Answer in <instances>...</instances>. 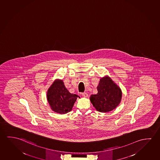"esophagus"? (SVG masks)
I'll return each mask as SVG.
<instances>
[{
	"label": "esophagus",
	"instance_id": "esophagus-1",
	"mask_svg": "<svg viewBox=\"0 0 160 160\" xmlns=\"http://www.w3.org/2000/svg\"><path fill=\"white\" fill-rule=\"evenodd\" d=\"M82 96H84V97H85V98H86V97H88V93H86V92H83V93H82Z\"/></svg>",
	"mask_w": 160,
	"mask_h": 160
}]
</instances>
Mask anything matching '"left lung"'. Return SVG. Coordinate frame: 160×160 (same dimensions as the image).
Listing matches in <instances>:
<instances>
[{
    "label": "left lung",
    "instance_id": "1",
    "mask_svg": "<svg viewBox=\"0 0 160 160\" xmlns=\"http://www.w3.org/2000/svg\"><path fill=\"white\" fill-rule=\"evenodd\" d=\"M97 88L98 93L90 98L97 110L108 112L118 106L122 97L121 90L108 77L100 79Z\"/></svg>",
    "mask_w": 160,
    "mask_h": 160
}]
</instances>
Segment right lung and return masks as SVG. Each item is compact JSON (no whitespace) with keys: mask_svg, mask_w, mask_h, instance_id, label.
I'll list each match as a JSON object with an SVG mask.
<instances>
[{"mask_svg":"<svg viewBox=\"0 0 160 160\" xmlns=\"http://www.w3.org/2000/svg\"><path fill=\"white\" fill-rule=\"evenodd\" d=\"M78 97L76 94L70 93L62 80H59L54 82L47 93L48 101L52 110L60 114L70 112Z\"/></svg>","mask_w":160,"mask_h":160,"instance_id":"add662e5","label":"right lung"}]
</instances>
